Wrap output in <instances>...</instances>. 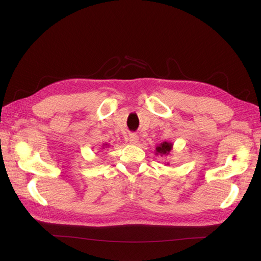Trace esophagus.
<instances>
[{
  "label": "esophagus",
  "mask_w": 261,
  "mask_h": 261,
  "mask_svg": "<svg viewBox=\"0 0 261 261\" xmlns=\"http://www.w3.org/2000/svg\"><path fill=\"white\" fill-rule=\"evenodd\" d=\"M128 141L133 145H137L138 141H139V137L136 135V134H130L129 137H128Z\"/></svg>",
  "instance_id": "esophagus-1"
}]
</instances>
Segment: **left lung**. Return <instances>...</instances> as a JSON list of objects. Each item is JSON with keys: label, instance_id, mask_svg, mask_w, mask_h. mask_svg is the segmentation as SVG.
I'll use <instances>...</instances> for the list:
<instances>
[{"label": "left lung", "instance_id": "1", "mask_svg": "<svg viewBox=\"0 0 261 261\" xmlns=\"http://www.w3.org/2000/svg\"><path fill=\"white\" fill-rule=\"evenodd\" d=\"M173 149V144L172 143H169V141H163V143H161L160 145H158L155 147V150L154 152L156 155H168L170 154L171 150ZM169 164V163H168Z\"/></svg>", "mask_w": 261, "mask_h": 261}]
</instances>
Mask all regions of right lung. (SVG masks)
Masks as SVG:
<instances>
[{
	"label": "right lung",
	"instance_id": "1",
	"mask_svg": "<svg viewBox=\"0 0 261 261\" xmlns=\"http://www.w3.org/2000/svg\"><path fill=\"white\" fill-rule=\"evenodd\" d=\"M107 147H109L108 144H103V145H102V149H105V148H107Z\"/></svg>",
	"mask_w": 261,
	"mask_h": 261
}]
</instances>
